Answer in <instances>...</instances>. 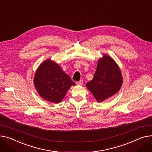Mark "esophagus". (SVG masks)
Segmentation results:
<instances>
[{
  "label": "esophagus",
  "instance_id": "1",
  "mask_svg": "<svg viewBox=\"0 0 152 152\" xmlns=\"http://www.w3.org/2000/svg\"><path fill=\"white\" fill-rule=\"evenodd\" d=\"M76 84L77 85H79V86L83 85V80H79V81L76 82Z\"/></svg>",
  "mask_w": 152,
  "mask_h": 152
}]
</instances>
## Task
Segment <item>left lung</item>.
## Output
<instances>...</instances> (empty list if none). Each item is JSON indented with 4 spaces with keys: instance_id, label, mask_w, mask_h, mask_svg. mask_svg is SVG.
<instances>
[{
    "instance_id": "8db88e82",
    "label": "left lung",
    "mask_w": 152,
    "mask_h": 152,
    "mask_svg": "<svg viewBox=\"0 0 152 152\" xmlns=\"http://www.w3.org/2000/svg\"><path fill=\"white\" fill-rule=\"evenodd\" d=\"M120 70L114 60L107 55L100 58L94 78L86 86L98 102H103L118 92L122 84Z\"/></svg>"
}]
</instances>
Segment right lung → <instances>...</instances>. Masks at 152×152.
<instances>
[{
	"instance_id": "right-lung-1",
	"label": "right lung",
	"mask_w": 152,
	"mask_h": 152,
	"mask_svg": "<svg viewBox=\"0 0 152 152\" xmlns=\"http://www.w3.org/2000/svg\"><path fill=\"white\" fill-rule=\"evenodd\" d=\"M34 85L39 95L49 102L58 103L68 90L75 83L60 66L50 59L42 63L37 70Z\"/></svg>"
}]
</instances>
